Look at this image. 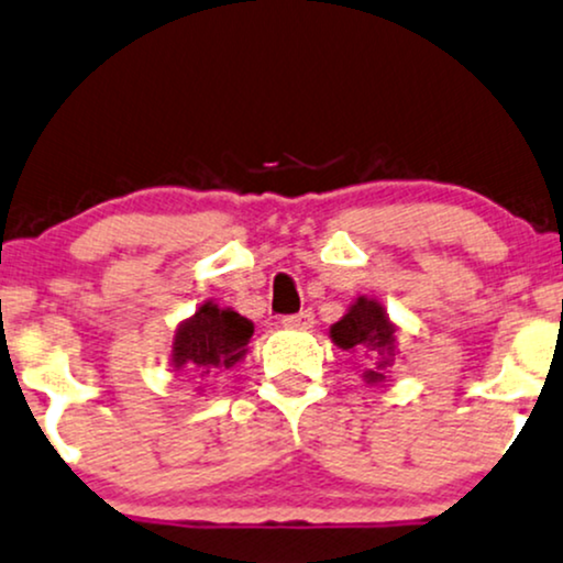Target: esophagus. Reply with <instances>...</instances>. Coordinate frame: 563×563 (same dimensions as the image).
Instances as JSON below:
<instances>
[{"instance_id": "esophagus-1", "label": "esophagus", "mask_w": 563, "mask_h": 563, "mask_svg": "<svg viewBox=\"0 0 563 563\" xmlns=\"http://www.w3.org/2000/svg\"><path fill=\"white\" fill-rule=\"evenodd\" d=\"M313 321H316L313 310H300V313H292V316H284L282 318V323L287 325V329H297V331L310 329V325H313Z\"/></svg>"}]
</instances>
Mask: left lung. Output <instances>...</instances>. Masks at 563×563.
<instances>
[{
	"mask_svg": "<svg viewBox=\"0 0 563 563\" xmlns=\"http://www.w3.org/2000/svg\"><path fill=\"white\" fill-rule=\"evenodd\" d=\"M331 339H334L342 350L384 352L394 346V325L388 323L384 308H380L376 300L360 297V300L350 308V313H346L339 323L331 325ZM367 378L380 380L384 376L376 371H367Z\"/></svg>",
	"mask_w": 563,
	"mask_h": 563,
	"instance_id": "1",
	"label": "left lung"
}]
</instances>
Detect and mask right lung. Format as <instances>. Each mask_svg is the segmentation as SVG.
Segmentation results:
<instances>
[{
  "label": "right lung",
  "instance_id": "right-lung-1",
  "mask_svg": "<svg viewBox=\"0 0 563 563\" xmlns=\"http://www.w3.org/2000/svg\"><path fill=\"white\" fill-rule=\"evenodd\" d=\"M253 336V323L234 310H219L203 302L190 321L179 325L172 360L177 371L211 373V367H232L245 355V344Z\"/></svg>",
  "mask_w": 563,
  "mask_h": 563
}]
</instances>
